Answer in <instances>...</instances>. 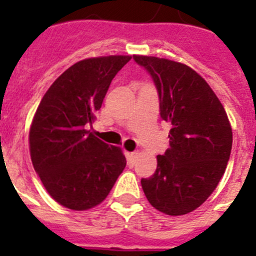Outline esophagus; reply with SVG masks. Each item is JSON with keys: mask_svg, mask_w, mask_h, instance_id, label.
<instances>
[{"mask_svg": "<svg viewBox=\"0 0 256 256\" xmlns=\"http://www.w3.org/2000/svg\"><path fill=\"white\" fill-rule=\"evenodd\" d=\"M137 155H138V152H136V151L128 154V162H130V164H133L136 160V158H137Z\"/></svg>", "mask_w": 256, "mask_h": 256, "instance_id": "1", "label": "esophagus"}]
</instances>
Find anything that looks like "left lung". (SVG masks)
<instances>
[{"label":"left lung","instance_id":"obj_1","mask_svg":"<svg viewBox=\"0 0 256 256\" xmlns=\"http://www.w3.org/2000/svg\"><path fill=\"white\" fill-rule=\"evenodd\" d=\"M133 60L152 78L160 116L170 124L169 148L158 155L155 173L142 178V188L155 209L183 216L218 186L232 150V128L216 94L195 70L154 56Z\"/></svg>","mask_w":256,"mask_h":256}]
</instances>
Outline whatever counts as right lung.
Listing matches in <instances>:
<instances>
[{"label":"right lung","mask_w":256,"mask_h":256,"mask_svg":"<svg viewBox=\"0 0 256 256\" xmlns=\"http://www.w3.org/2000/svg\"><path fill=\"white\" fill-rule=\"evenodd\" d=\"M130 56L78 61L52 83L29 132L30 158L44 188L58 204L87 210L102 202L126 164L120 148L88 130L112 78Z\"/></svg>","instance_id":"add662e5"}]
</instances>
